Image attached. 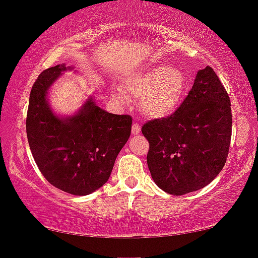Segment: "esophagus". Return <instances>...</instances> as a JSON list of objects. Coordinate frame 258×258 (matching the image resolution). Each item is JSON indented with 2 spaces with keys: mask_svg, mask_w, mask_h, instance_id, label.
I'll return each mask as SVG.
<instances>
[{
  "mask_svg": "<svg viewBox=\"0 0 258 258\" xmlns=\"http://www.w3.org/2000/svg\"><path fill=\"white\" fill-rule=\"evenodd\" d=\"M132 133H133V135L135 136V135H139V134L141 133V126L137 124V123H134L133 124V128H132Z\"/></svg>",
  "mask_w": 258,
  "mask_h": 258,
  "instance_id": "esophagus-1",
  "label": "esophagus"
}]
</instances>
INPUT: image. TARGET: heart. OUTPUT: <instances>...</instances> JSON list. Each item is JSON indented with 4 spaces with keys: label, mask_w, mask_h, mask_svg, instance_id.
Instances as JSON below:
<instances>
[{
    "label": "heart",
    "mask_w": 258,
    "mask_h": 258,
    "mask_svg": "<svg viewBox=\"0 0 258 258\" xmlns=\"http://www.w3.org/2000/svg\"><path fill=\"white\" fill-rule=\"evenodd\" d=\"M122 91L112 90V98L125 105L128 98L139 100L141 110L151 118H165L175 114L185 96L188 81L177 67L158 64L125 77Z\"/></svg>",
    "instance_id": "1"
}]
</instances>
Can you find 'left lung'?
Wrapping results in <instances>:
<instances>
[{"label":"left lung","mask_w":258,"mask_h":258,"mask_svg":"<svg viewBox=\"0 0 258 258\" xmlns=\"http://www.w3.org/2000/svg\"><path fill=\"white\" fill-rule=\"evenodd\" d=\"M230 100L210 67L199 70L178 110L142 126L149 141L148 168L158 188L171 195L196 191L223 169L231 140Z\"/></svg>","instance_id":"obj_1"}]
</instances>
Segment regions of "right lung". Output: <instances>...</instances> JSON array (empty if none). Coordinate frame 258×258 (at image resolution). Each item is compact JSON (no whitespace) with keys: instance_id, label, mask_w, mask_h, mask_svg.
Instances as JSON below:
<instances>
[{"instance_id":"add662e5","label":"right lung","mask_w":258,"mask_h":258,"mask_svg":"<svg viewBox=\"0 0 258 258\" xmlns=\"http://www.w3.org/2000/svg\"><path fill=\"white\" fill-rule=\"evenodd\" d=\"M68 70H74V67L64 63L51 67L34 83L27 114V136L45 179L63 191L86 196L108 182L116 157L132 133L133 118L105 111L94 96L88 97L72 115L55 112L48 94Z\"/></svg>"}]
</instances>
